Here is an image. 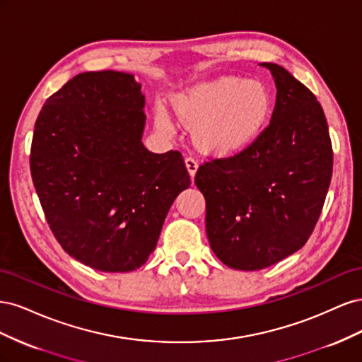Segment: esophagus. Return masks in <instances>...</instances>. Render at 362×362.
Wrapping results in <instances>:
<instances>
[{
  "mask_svg": "<svg viewBox=\"0 0 362 362\" xmlns=\"http://www.w3.org/2000/svg\"><path fill=\"white\" fill-rule=\"evenodd\" d=\"M185 168H187V170H189V173H190V177L194 178L196 170H198V161H196V160L192 158V157H187V158H185Z\"/></svg>",
  "mask_w": 362,
  "mask_h": 362,
  "instance_id": "34e87169",
  "label": "esophagus"
}]
</instances>
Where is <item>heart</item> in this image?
<instances>
[{"mask_svg": "<svg viewBox=\"0 0 362 362\" xmlns=\"http://www.w3.org/2000/svg\"><path fill=\"white\" fill-rule=\"evenodd\" d=\"M173 110L185 125H193L196 146L208 154L231 156L254 144L270 122L273 98L258 80L234 75L194 84L172 98ZM156 120L168 122L164 108H156Z\"/></svg>", "mask_w": 362, "mask_h": 362, "instance_id": "b5f03b06", "label": "heart"}]
</instances>
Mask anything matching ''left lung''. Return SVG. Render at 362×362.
<instances>
[{
    "instance_id": "left-lung-1",
    "label": "left lung",
    "mask_w": 362,
    "mask_h": 362,
    "mask_svg": "<svg viewBox=\"0 0 362 362\" xmlns=\"http://www.w3.org/2000/svg\"><path fill=\"white\" fill-rule=\"evenodd\" d=\"M269 127L238 154L204 163L194 182L206 204L216 257L235 270H259L299 250L314 231L332 178V144L320 103L275 63Z\"/></svg>"
}]
</instances>
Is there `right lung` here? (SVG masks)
<instances>
[{
    "label": "right lung",
    "mask_w": 362,
    "mask_h": 362,
    "mask_svg": "<svg viewBox=\"0 0 362 362\" xmlns=\"http://www.w3.org/2000/svg\"><path fill=\"white\" fill-rule=\"evenodd\" d=\"M134 75L83 72L51 95L33 133L30 170L54 237L101 272H131L156 249L189 189L181 152L144 144L145 95Z\"/></svg>",
    "instance_id": "obj_1"
}]
</instances>
